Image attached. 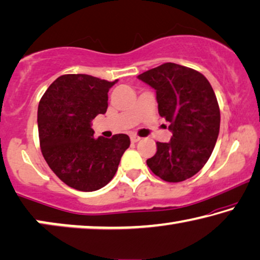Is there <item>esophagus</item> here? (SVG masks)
<instances>
[{
  "label": "esophagus",
  "instance_id": "1",
  "mask_svg": "<svg viewBox=\"0 0 260 260\" xmlns=\"http://www.w3.org/2000/svg\"><path fill=\"white\" fill-rule=\"evenodd\" d=\"M130 139H131V142L133 143H137L139 139H141V137H138V136H136V135H133V136L130 137Z\"/></svg>",
  "mask_w": 260,
  "mask_h": 260
}]
</instances>
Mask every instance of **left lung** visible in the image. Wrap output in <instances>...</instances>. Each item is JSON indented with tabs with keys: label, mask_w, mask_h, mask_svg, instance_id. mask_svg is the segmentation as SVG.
Returning <instances> with one entry per match:
<instances>
[{
	"label": "left lung",
	"mask_w": 260,
	"mask_h": 260,
	"mask_svg": "<svg viewBox=\"0 0 260 260\" xmlns=\"http://www.w3.org/2000/svg\"><path fill=\"white\" fill-rule=\"evenodd\" d=\"M156 90L158 112L170 122L169 143L157 142L146 164L165 182L178 183L204 167L216 145L220 110L210 82L191 68L164 63L138 75Z\"/></svg>",
	"instance_id": "8db88e82"
}]
</instances>
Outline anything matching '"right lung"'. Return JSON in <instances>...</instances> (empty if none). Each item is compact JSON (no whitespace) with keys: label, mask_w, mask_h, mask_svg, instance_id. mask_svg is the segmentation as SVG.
Listing matches in <instances>:
<instances>
[{"label":"right lung","mask_w":260,"mask_h":260,"mask_svg":"<svg viewBox=\"0 0 260 260\" xmlns=\"http://www.w3.org/2000/svg\"><path fill=\"white\" fill-rule=\"evenodd\" d=\"M108 82L68 74L52 82L40 101L37 124L41 151L54 174L73 189L90 192L114 178L130 145L127 135L93 138L91 121L108 109Z\"/></svg>","instance_id":"obj_1"}]
</instances>
